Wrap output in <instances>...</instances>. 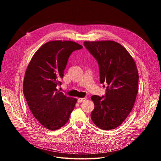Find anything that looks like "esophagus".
I'll return each instance as SVG.
<instances>
[{"mask_svg":"<svg viewBox=\"0 0 161 161\" xmlns=\"http://www.w3.org/2000/svg\"><path fill=\"white\" fill-rule=\"evenodd\" d=\"M86 99V98H78V103H82L83 101H85Z\"/></svg>","mask_w":161,"mask_h":161,"instance_id":"obj_1","label":"esophagus"}]
</instances>
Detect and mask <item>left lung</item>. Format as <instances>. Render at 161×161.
<instances>
[{
	"mask_svg": "<svg viewBox=\"0 0 161 161\" xmlns=\"http://www.w3.org/2000/svg\"><path fill=\"white\" fill-rule=\"evenodd\" d=\"M84 45L98 62L101 83L108 85L105 97H91L94 103L91 119L101 129H114L127 119L136 101L139 80L136 63L115 41H85Z\"/></svg>",
	"mask_w": 161,
	"mask_h": 161,
	"instance_id": "left-lung-1",
	"label": "left lung"
}]
</instances>
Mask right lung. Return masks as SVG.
Returning <instances> with one entry per match:
<instances>
[{
    "mask_svg": "<svg viewBox=\"0 0 161 161\" xmlns=\"http://www.w3.org/2000/svg\"><path fill=\"white\" fill-rule=\"evenodd\" d=\"M83 47L72 41L46 42L32 57L23 85L24 96L36 120L47 129L61 128L69 119L77 99L57 89L69 57Z\"/></svg>",
    "mask_w": 161,
    "mask_h": 161,
    "instance_id": "right-lung-1",
    "label": "right lung"
}]
</instances>
